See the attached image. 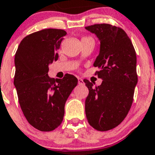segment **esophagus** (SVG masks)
I'll return each instance as SVG.
<instances>
[{
	"label": "esophagus",
	"mask_w": 155,
	"mask_h": 155,
	"mask_svg": "<svg viewBox=\"0 0 155 155\" xmlns=\"http://www.w3.org/2000/svg\"><path fill=\"white\" fill-rule=\"evenodd\" d=\"M78 84L79 85H84L85 84V82H84V81H83V79L80 78H78Z\"/></svg>",
	"instance_id": "obj_1"
}]
</instances>
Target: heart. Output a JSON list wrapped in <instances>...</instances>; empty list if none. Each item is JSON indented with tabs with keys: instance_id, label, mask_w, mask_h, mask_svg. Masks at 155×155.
Here are the masks:
<instances>
[{
	"instance_id": "1",
	"label": "heart",
	"mask_w": 155,
	"mask_h": 155,
	"mask_svg": "<svg viewBox=\"0 0 155 155\" xmlns=\"http://www.w3.org/2000/svg\"><path fill=\"white\" fill-rule=\"evenodd\" d=\"M91 39L90 37H83L82 39Z\"/></svg>"
}]
</instances>
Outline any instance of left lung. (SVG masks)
<instances>
[{"mask_svg":"<svg viewBox=\"0 0 155 155\" xmlns=\"http://www.w3.org/2000/svg\"><path fill=\"white\" fill-rule=\"evenodd\" d=\"M85 29L97 35L100 53L93 66L102 83L94 86L84 82L89 89L85 100V115L93 128L105 131L114 128L128 113L137 85L136 53L131 39L120 28L108 24H93Z\"/></svg>","mask_w":155,"mask_h":155,"instance_id":"left-lung-1","label":"left lung"}]
</instances>
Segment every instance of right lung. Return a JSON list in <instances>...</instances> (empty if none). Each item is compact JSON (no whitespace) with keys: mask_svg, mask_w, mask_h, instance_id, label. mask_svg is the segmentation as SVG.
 <instances>
[{"mask_svg":"<svg viewBox=\"0 0 155 155\" xmlns=\"http://www.w3.org/2000/svg\"><path fill=\"white\" fill-rule=\"evenodd\" d=\"M66 35L54 28L30 34L15 54L14 85L20 108L29 124L41 131H53L62 124L66 100L78 84L76 77L69 74L56 80L48 76Z\"/></svg>","mask_w":155,"mask_h":155,"instance_id":"add662e5","label":"right lung"}]
</instances>
